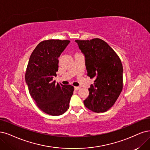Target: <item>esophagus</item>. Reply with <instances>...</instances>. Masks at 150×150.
<instances>
[{
  "label": "esophagus",
  "mask_w": 150,
  "mask_h": 150,
  "mask_svg": "<svg viewBox=\"0 0 150 150\" xmlns=\"http://www.w3.org/2000/svg\"><path fill=\"white\" fill-rule=\"evenodd\" d=\"M80 87L79 86H75L74 87V89H75V90H76V91H77V90H79V89H80Z\"/></svg>",
  "instance_id": "34e87169"
}]
</instances>
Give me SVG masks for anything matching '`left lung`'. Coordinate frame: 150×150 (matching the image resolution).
<instances>
[{
  "mask_svg": "<svg viewBox=\"0 0 150 150\" xmlns=\"http://www.w3.org/2000/svg\"><path fill=\"white\" fill-rule=\"evenodd\" d=\"M85 55L87 75L95 79L85 106L92 111H107L119 98L123 88V67L117 54L99 38L75 40Z\"/></svg>",
  "mask_w": 150,
  "mask_h": 150,
  "instance_id": "8db88e82",
  "label": "left lung"
}]
</instances>
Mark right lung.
Instances as JSON below:
<instances>
[{"label":"right lung","mask_w":150,"mask_h":150,"mask_svg":"<svg viewBox=\"0 0 150 150\" xmlns=\"http://www.w3.org/2000/svg\"><path fill=\"white\" fill-rule=\"evenodd\" d=\"M69 42L59 40L40 42L28 64L25 80L30 95L38 107L49 115H62L69 108L74 87L53 81L58 71V57Z\"/></svg>","instance_id":"1"}]
</instances>
